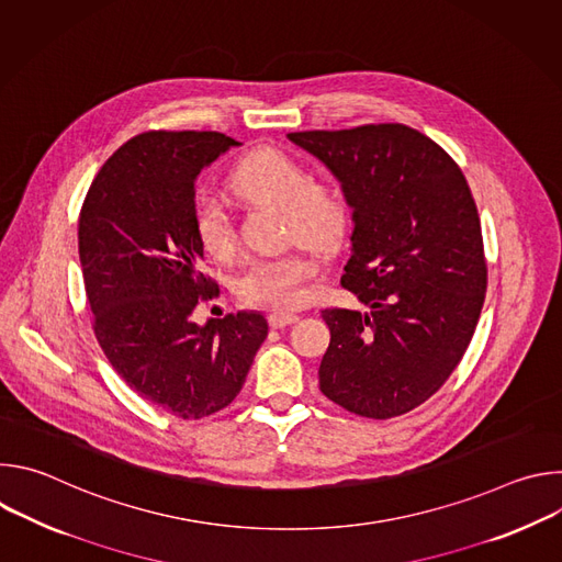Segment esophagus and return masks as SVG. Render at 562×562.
I'll use <instances>...</instances> for the list:
<instances>
[{
  "label": "esophagus",
  "mask_w": 562,
  "mask_h": 562,
  "mask_svg": "<svg viewBox=\"0 0 562 562\" xmlns=\"http://www.w3.org/2000/svg\"><path fill=\"white\" fill-rule=\"evenodd\" d=\"M297 319H300V317H297L295 313H271V315H269V325H271L273 329H284V327L297 323Z\"/></svg>",
  "instance_id": "obj_1"
}]
</instances>
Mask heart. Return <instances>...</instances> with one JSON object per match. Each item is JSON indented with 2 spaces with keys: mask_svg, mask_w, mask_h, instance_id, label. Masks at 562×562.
I'll return each mask as SVG.
<instances>
[{
  "mask_svg": "<svg viewBox=\"0 0 562 562\" xmlns=\"http://www.w3.org/2000/svg\"><path fill=\"white\" fill-rule=\"evenodd\" d=\"M231 189L251 200L278 204L291 233L313 247L336 245L349 222L342 191L325 182H313L300 159L282 148L260 146L239 157L231 171ZM193 226L209 256L226 258L233 251L231 217L215 195L198 198ZM313 271V262L300 254L265 258L245 271L237 289L249 304L289 311L304 304V282Z\"/></svg>",
  "mask_w": 562,
  "mask_h": 562,
  "instance_id": "heart-1",
  "label": "heart"
}]
</instances>
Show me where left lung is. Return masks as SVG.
I'll return each mask as SVG.
<instances>
[{
    "label": "left lung",
    "mask_w": 562,
    "mask_h": 562,
    "mask_svg": "<svg viewBox=\"0 0 562 562\" xmlns=\"http://www.w3.org/2000/svg\"><path fill=\"white\" fill-rule=\"evenodd\" d=\"M342 184L351 258L342 286L367 311L325 308L319 391L386 420L429 400L462 360L487 291L477 209L453 159L405 124L286 135Z\"/></svg>",
    "instance_id": "1"
}]
</instances>
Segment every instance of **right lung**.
I'll list each match as a JSON object with an SVG mask.
<instances>
[{
    "label": "right lung",
    "instance_id": "add662e5",
    "mask_svg": "<svg viewBox=\"0 0 562 562\" xmlns=\"http://www.w3.org/2000/svg\"><path fill=\"white\" fill-rule=\"evenodd\" d=\"M231 146L239 142L215 131L142 133L106 159L79 213L100 347L133 391L184 420L233 403L269 334L258 311L193 319L213 289L200 269L195 180Z\"/></svg>",
    "mask_w": 562,
    "mask_h": 562
}]
</instances>
